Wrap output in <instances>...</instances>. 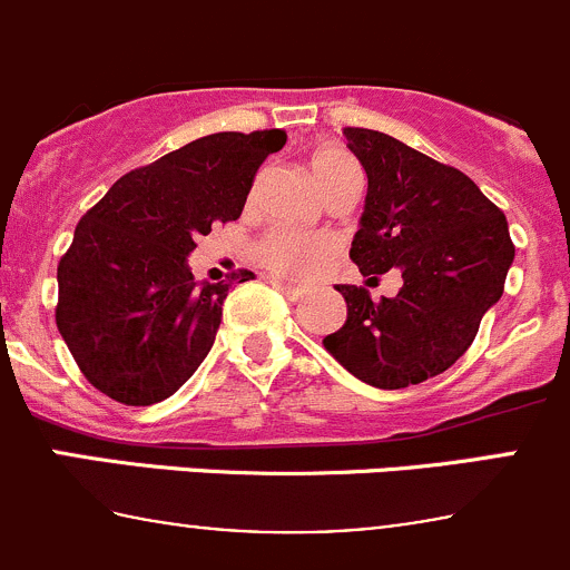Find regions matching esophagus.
<instances>
[{"label":"esophagus","instance_id":"34e87169","mask_svg":"<svg viewBox=\"0 0 570 570\" xmlns=\"http://www.w3.org/2000/svg\"><path fill=\"white\" fill-rule=\"evenodd\" d=\"M273 286L281 292V295L289 297V301H301V297L306 295V289H301V286H292V284H286V281H278V278L273 281Z\"/></svg>","mask_w":570,"mask_h":570}]
</instances>
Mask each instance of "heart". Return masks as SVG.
<instances>
[{
    "instance_id": "1",
    "label": "heart",
    "mask_w": 570,
    "mask_h": 570,
    "mask_svg": "<svg viewBox=\"0 0 570 570\" xmlns=\"http://www.w3.org/2000/svg\"><path fill=\"white\" fill-rule=\"evenodd\" d=\"M308 168H312V176L317 178L327 198L336 195L338 189H361L358 165L342 148H320V151H314ZM336 250L338 243L331 234H297L286 232V228H273L253 245V258L275 275H284L292 281H312L336 256Z\"/></svg>"
}]
</instances>
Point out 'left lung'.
<instances>
[{"label": "left lung", "instance_id": "obj_1", "mask_svg": "<svg viewBox=\"0 0 570 570\" xmlns=\"http://www.w3.org/2000/svg\"><path fill=\"white\" fill-rule=\"evenodd\" d=\"M344 137L370 181L350 258L370 284L396 267L402 286L381 301L364 286H336L347 320L322 344L370 386H416L471 347L502 297L515 245L504 212L458 168L383 131L347 126Z\"/></svg>", "mask_w": 570, "mask_h": 570}]
</instances>
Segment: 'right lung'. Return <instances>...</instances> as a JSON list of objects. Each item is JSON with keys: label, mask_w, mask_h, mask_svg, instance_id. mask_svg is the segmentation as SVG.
Segmentation results:
<instances>
[{"label": "right lung", "mask_w": 570, "mask_h": 570, "mask_svg": "<svg viewBox=\"0 0 570 570\" xmlns=\"http://www.w3.org/2000/svg\"><path fill=\"white\" fill-rule=\"evenodd\" d=\"M284 129L217 131L120 176L88 209L57 264V331L109 400L154 405L193 377L215 344L228 284H195L187 256L243 215Z\"/></svg>", "instance_id": "right-lung-1"}]
</instances>
